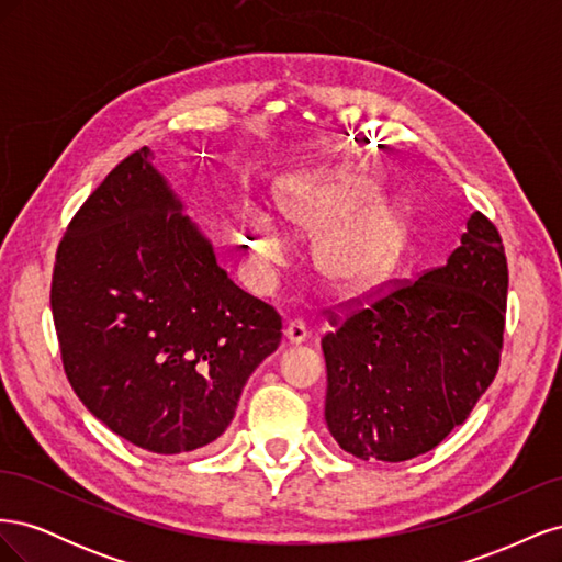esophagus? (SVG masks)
<instances>
[{
	"label": "esophagus",
	"mask_w": 562,
	"mask_h": 562,
	"mask_svg": "<svg viewBox=\"0 0 562 562\" xmlns=\"http://www.w3.org/2000/svg\"><path fill=\"white\" fill-rule=\"evenodd\" d=\"M283 335H285V339L291 345H302V342H307V337H310V330H307V326H304V321H291L285 326V330H283Z\"/></svg>",
	"instance_id": "1"
}]
</instances>
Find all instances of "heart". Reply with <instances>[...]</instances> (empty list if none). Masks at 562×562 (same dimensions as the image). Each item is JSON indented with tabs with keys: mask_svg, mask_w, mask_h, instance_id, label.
Here are the masks:
<instances>
[{
	"mask_svg": "<svg viewBox=\"0 0 562 562\" xmlns=\"http://www.w3.org/2000/svg\"><path fill=\"white\" fill-rule=\"evenodd\" d=\"M378 192L370 176L342 166L297 173L274 187L283 223L302 234L316 232L314 265L337 291L382 281L405 248L411 217L401 203ZM239 234L255 277L271 285L291 258L285 227L269 211L244 203Z\"/></svg>",
	"mask_w": 562,
	"mask_h": 562,
	"instance_id": "b5f03b06",
	"label": "heart"
}]
</instances>
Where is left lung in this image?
<instances>
[{"instance_id": "8db88e82", "label": "left lung", "mask_w": 562, "mask_h": 562, "mask_svg": "<svg viewBox=\"0 0 562 562\" xmlns=\"http://www.w3.org/2000/svg\"><path fill=\"white\" fill-rule=\"evenodd\" d=\"M506 291L499 234L471 213L443 267L323 337L326 424L339 448L366 462H405L464 424L497 375Z\"/></svg>"}]
</instances>
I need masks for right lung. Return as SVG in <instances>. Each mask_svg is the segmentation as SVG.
Wrapping results in <instances>:
<instances>
[{
    "label": "right lung",
    "mask_w": 562,
    "mask_h": 562,
    "mask_svg": "<svg viewBox=\"0 0 562 562\" xmlns=\"http://www.w3.org/2000/svg\"><path fill=\"white\" fill-rule=\"evenodd\" d=\"M143 147L83 201L58 246L50 312L65 375L128 443H213L281 342V318L236 288Z\"/></svg>",
    "instance_id": "right-lung-1"
}]
</instances>
